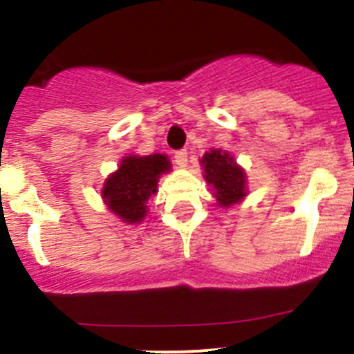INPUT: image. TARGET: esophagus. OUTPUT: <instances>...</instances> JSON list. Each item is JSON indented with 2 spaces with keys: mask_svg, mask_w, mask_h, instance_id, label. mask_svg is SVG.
Segmentation results:
<instances>
[{
  "mask_svg": "<svg viewBox=\"0 0 354 354\" xmlns=\"http://www.w3.org/2000/svg\"><path fill=\"white\" fill-rule=\"evenodd\" d=\"M174 162L178 164L180 167H185L188 164V152L185 151H176L174 152Z\"/></svg>",
  "mask_w": 354,
  "mask_h": 354,
  "instance_id": "34e87169",
  "label": "esophagus"
}]
</instances>
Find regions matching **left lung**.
<instances>
[{
    "instance_id": "left-lung-1",
    "label": "left lung",
    "mask_w": 354,
    "mask_h": 354,
    "mask_svg": "<svg viewBox=\"0 0 354 354\" xmlns=\"http://www.w3.org/2000/svg\"><path fill=\"white\" fill-rule=\"evenodd\" d=\"M203 178L214 188V197L223 207L241 202L246 195V174L227 152L210 151L202 157Z\"/></svg>"
}]
</instances>
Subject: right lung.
<instances>
[{
	"label": "right lung",
	"mask_w": 354,
	"mask_h": 354,
	"mask_svg": "<svg viewBox=\"0 0 354 354\" xmlns=\"http://www.w3.org/2000/svg\"><path fill=\"white\" fill-rule=\"evenodd\" d=\"M167 171H171V162L162 154L123 157L116 173L106 180L102 198L121 221L140 223L147 216L145 203L156 195L157 181Z\"/></svg>",
	"instance_id": "add662e5"
}]
</instances>
